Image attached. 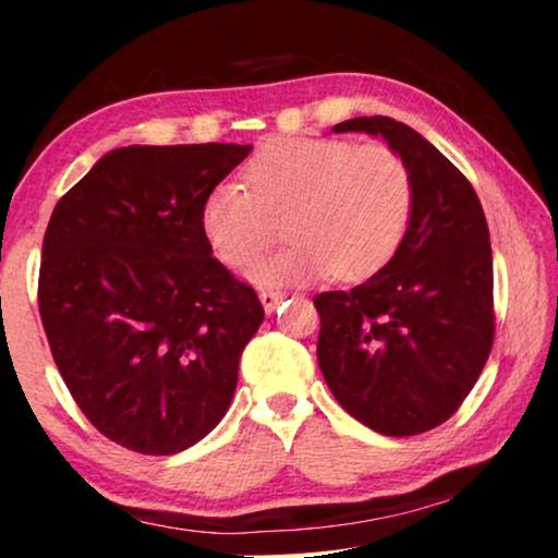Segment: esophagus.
<instances>
[{"mask_svg":"<svg viewBox=\"0 0 558 558\" xmlns=\"http://www.w3.org/2000/svg\"><path fill=\"white\" fill-rule=\"evenodd\" d=\"M284 296H287L284 292H271V289H266V292L258 294V300H262L264 310L269 312V315H271V312L279 307V304H281V300H284Z\"/></svg>","mask_w":558,"mask_h":558,"instance_id":"34e87169","label":"esophagus"}]
</instances>
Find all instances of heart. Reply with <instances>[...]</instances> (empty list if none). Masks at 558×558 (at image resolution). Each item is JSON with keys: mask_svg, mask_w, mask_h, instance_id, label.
Here are the masks:
<instances>
[{"mask_svg": "<svg viewBox=\"0 0 558 558\" xmlns=\"http://www.w3.org/2000/svg\"><path fill=\"white\" fill-rule=\"evenodd\" d=\"M414 213V180L388 144L274 140L251 157L243 187L218 185L201 210L203 233L231 269L254 266L281 228L292 246L258 269L266 284L335 274L357 281L391 262Z\"/></svg>", "mask_w": 558, "mask_h": 558, "instance_id": "1", "label": "heart"}]
</instances>
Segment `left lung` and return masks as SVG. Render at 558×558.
<instances>
[{
    "mask_svg": "<svg viewBox=\"0 0 558 558\" xmlns=\"http://www.w3.org/2000/svg\"><path fill=\"white\" fill-rule=\"evenodd\" d=\"M332 132L384 136L414 180V213L384 269L315 296L317 363L350 416L411 437L462 407L493 350L490 231L470 180L411 126L357 117Z\"/></svg>",
    "mask_w": 558,
    "mask_h": 558,
    "instance_id": "1",
    "label": "left lung"
}]
</instances>
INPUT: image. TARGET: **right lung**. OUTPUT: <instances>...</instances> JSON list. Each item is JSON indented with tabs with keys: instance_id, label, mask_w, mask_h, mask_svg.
<instances>
[{
	"instance_id": "right-lung-1",
	"label": "right lung",
	"mask_w": 558,
	"mask_h": 558,
	"mask_svg": "<svg viewBox=\"0 0 558 558\" xmlns=\"http://www.w3.org/2000/svg\"><path fill=\"white\" fill-rule=\"evenodd\" d=\"M251 144L121 147L52 210L37 304L68 391L104 437L142 454L201 441L231 407L264 323L213 256L201 210Z\"/></svg>"
}]
</instances>
